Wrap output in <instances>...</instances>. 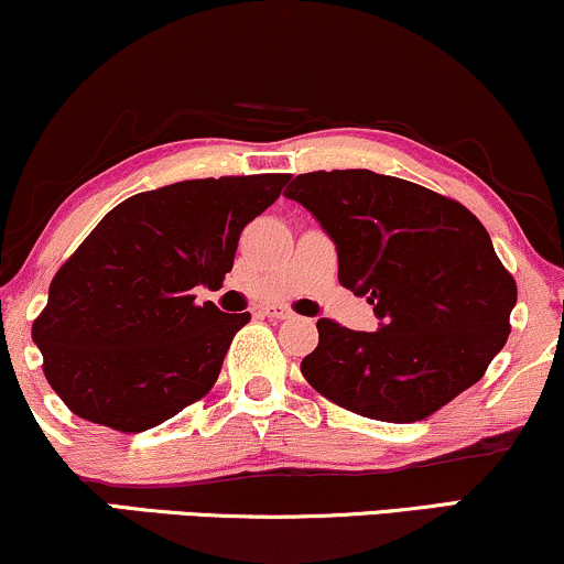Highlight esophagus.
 Masks as SVG:
<instances>
[{"label": "esophagus", "instance_id": "obj_1", "mask_svg": "<svg viewBox=\"0 0 564 564\" xmlns=\"http://www.w3.org/2000/svg\"><path fill=\"white\" fill-rule=\"evenodd\" d=\"M262 315L273 317V321H289V317H294V312H291L289 307H283V304H264Z\"/></svg>", "mask_w": 564, "mask_h": 564}]
</instances>
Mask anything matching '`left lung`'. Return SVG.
Masks as SVG:
<instances>
[{
  "label": "left lung",
  "instance_id": "obj_1",
  "mask_svg": "<svg viewBox=\"0 0 564 564\" xmlns=\"http://www.w3.org/2000/svg\"><path fill=\"white\" fill-rule=\"evenodd\" d=\"M336 243L338 283L378 330L317 321L302 376L344 410L415 423L484 378L510 336L518 286L465 205L372 171L302 173L286 188Z\"/></svg>",
  "mask_w": 564,
  "mask_h": 564
}]
</instances>
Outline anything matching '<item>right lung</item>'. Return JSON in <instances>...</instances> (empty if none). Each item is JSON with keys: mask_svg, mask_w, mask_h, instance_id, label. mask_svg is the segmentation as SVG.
Segmentation results:
<instances>
[{"mask_svg": "<svg viewBox=\"0 0 564 564\" xmlns=\"http://www.w3.org/2000/svg\"><path fill=\"white\" fill-rule=\"evenodd\" d=\"M286 181V173L181 181L128 196L101 217L54 273L31 328L67 410L141 433L207 397L252 315L196 304L194 286H220L243 226Z\"/></svg>", "mask_w": 564, "mask_h": 564, "instance_id": "add662e5", "label": "right lung"}]
</instances>
